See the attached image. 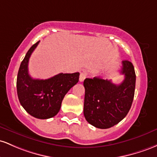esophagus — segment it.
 Listing matches in <instances>:
<instances>
[{
	"label": "esophagus",
	"mask_w": 157,
	"mask_h": 157,
	"mask_svg": "<svg viewBox=\"0 0 157 157\" xmlns=\"http://www.w3.org/2000/svg\"><path fill=\"white\" fill-rule=\"evenodd\" d=\"M86 76H87V75H86L85 73H81L80 76H79V81H80L81 82H84V80L86 78Z\"/></svg>",
	"instance_id": "esophagus-1"
}]
</instances>
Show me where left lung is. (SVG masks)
I'll use <instances>...</instances> for the list:
<instances>
[{"label": "left lung", "instance_id": "1", "mask_svg": "<svg viewBox=\"0 0 157 157\" xmlns=\"http://www.w3.org/2000/svg\"><path fill=\"white\" fill-rule=\"evenodd\" d=\"M120 73L124 75L119 84L97 77L86 78L84 116L93 126L107 129L126 117L134 97L136 73L131 61H122Z\"/></svg>", "mask_w": 157, "mask_h": 157}]
</instances>
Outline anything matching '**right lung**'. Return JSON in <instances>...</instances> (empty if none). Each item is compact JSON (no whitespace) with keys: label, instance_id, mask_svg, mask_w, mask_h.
<instances>
[{"label":"right lung","instance_id":"add662e5","mask_svg":"<svg viewBox=\"0 0 157 157\" xmlns=\"http://www.w3.org/2000/svg\"><path fill=\"white\" fill-rule=\"evenodd\" d=\"M39 42L32 46L20 65L17 93L21 105L28 113L37 119H47L59 113L64 96L78 83L79 73H59L44 80L32 78L28 72V63Z\"/></svg>","mask_w":157,"mask_h":157}]
</instances>
